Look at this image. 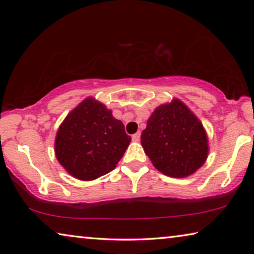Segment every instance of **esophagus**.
<instances>
[{"instance_id": "34e87169", "label": "esophagus", "mask_w": 254, "mask_h": 254, "mask_svg": "<svg viewBox=\"0 0 254 254\" xmlns=\"http://www.w3.org/2000/svg\"><path fill=\"white\" fill-rule=\"evenodd\" d=\"M140 137H141V133L140 131H137V133H135L131 138H133V141H140Z\"/></svg>"}]
</instances>
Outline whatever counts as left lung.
<instances>
[{"label": "left lung", "mask_w": 254, "mask_h": 254, "mask_svg": "<svg viewBox=\"0 0 254 254\" xmlns=\"http://www.w3.org/2000/svg\"><path fill=\"white\" fill-rule=\"evenodd\" d=\"M141 143L155 168L173 178L192 175L208 155L203 126L178 99L154 111Z\"/></svg>", "instance_id": "obj_1"}]
</instances>
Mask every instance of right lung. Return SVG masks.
I'll return each instance as SVG.
<instances>
[{
    "label": "right lung",
    "mask_w": 254,
    "mask_h": 254,
    "mask_svg": "<svg viewBox=\"0 0 254 254\" xmlns=\"http://www.w3.org/2000/svg\"><path fill=\"white\" fill-rule=\"evenodd\" d=\"M120 120L93 98L71 111L59 128L55 155L75 178L93 180L116 168L130 142Z\"/></svg>",
    "instance_id": "obj_1"
}]
</instances>
